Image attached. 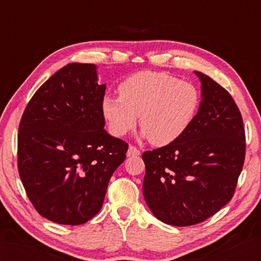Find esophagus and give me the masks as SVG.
Masks as SVG:
<instances>
[{"instance_id":"34e87169","label":"esophagus","mask_w":261,"mask_h":261,"mask_svg":"<svg viewBox=\"0 0 261 261\" xmlns=\"http://www.w3.org/2000/svg\"><path fill=\"white\" fill-rule=\"evenodd\" d=\"M141 152L139 149H137L134 146H130L129 149H127V152H126V156L127 157H134V156H139Z\"/></svg>"}]
</instances>
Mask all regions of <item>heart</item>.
Returning <instances> with one entry per match:
<instances>
[{"instance_id":"heart-1","label":"heart","mask_w":261,"mask_h":261,"mask_svg":"<svg viewBox=\"0 0 261 261\" xmlns=\"http://www.w3.org/2000/svg\"><path fill=\"white\" fill-rule=\"evenodd\" d=\"M120 95L102 98V114L111 134L122 137L134 129L138 115L141 136L156 146L178 139L195 120L201 93L188 82L162 71L143 70L119 85Z\"/></svg>"}]
</instances>
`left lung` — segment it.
<instances>
[{"label":"left lung","instance_id":"8db88e82","mask_svg":"<svg viewBox=\"0 0 261 261\" xmlns=\"http://www.w3.org/2000/svg\"><path fill=\"white\" fill-rule=\"evenodd\" d=\"M201 81V105L192 125L169 145L142 153L143 196L166 224L201 223L233 196L246 153L240 111L233 98L207 75Z\"/></svg>","mask_w":261,"mask_h":261}]
</instances>
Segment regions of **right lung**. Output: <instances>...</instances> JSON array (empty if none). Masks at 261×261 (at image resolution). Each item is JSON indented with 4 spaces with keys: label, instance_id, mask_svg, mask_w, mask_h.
<instances>
[{
    "label": "right lung",
    "instance_id": "add662e5",
    "mask_svg": "<svg viewBox=\"0 0 261 261\" xmlns=\"http://www.w3.org/2000/svg\"><path fill=\"white\" fill-rule=\"evenodd\" d=\"M97 66L73 63L35 93L22 115L18 167L38 213L58 224L79 225L101 210L111 176L127 145L104 129Z\"/></svg>",
    "mask_w": 261,
    "mask_h": 261
}]
</instances>
